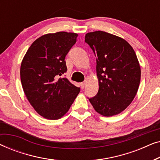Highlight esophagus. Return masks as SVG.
<instances>
[{
    "label": "esophagus",
    "mask_w": 160,
    "mask_h": 160,
    "mask_svg": "<svg viewBox=\"0 0 160 160\" xmlns=\"http://www.w3.org/2000/svg\"><path fill=\"white\" fill-rule=\"evenodd\" d=\"M80 86H81V88L82 89H84V87H85V86H86V82H82V83H81L80 84Z\"/></svg>",
    "instance_id": "34e87169"
}]
</instances>
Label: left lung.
Listing matches in <instances>:
<instances>
[{
	"label": "left lung",
	"mask_w": 160,
	"mask_h": 160,
	"mask_svg": "<svg viewBox=\"0 0 160 160\" xmlns=\"http://www.w3.org/2000/svg\"><path fill=\"white\" fill-rule=\"evenodd\" d=\"M97 58L99 89L89 98L93 108L104 117L119 114L136 95L141 82V67L136 54L126 40L108 32L98 31L85 35Z\"/></svg>",
	"instance_id": "8db88e82"
}]
</instances>
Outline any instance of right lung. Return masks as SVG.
Returning a JSON list of instances; mask_svg holds the SVG:
<instances>
[{"instance_id":"1","label":"right lung","mask_w":160,"mask_h":160,"mask_svg":"<svg viewBox=\"0 0 160 160\" xmlns=\"http://www.w3.org/2000/svg\"><path fill=\"white\" fill-rule=\"evenodd\" d=\"M78 34L58 32L37 38L28 49L20 67L24 93L35 111L47 119L62 118L80 92L66 78L65 58Z\"/></svg>"}]
</instances>
